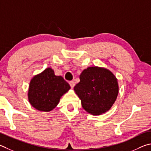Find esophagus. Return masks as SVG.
I'll return each instance as SVG.
<instances>
[{
  "label": "esophagus",
  "mask_w": 151,
  "mask_h": 151,
  "mask_svg": "<svg viewBox=\"0 0 151 151\" xmlns=\"http://www.w3.org/2000/svg\"><path fill=\"white\" fill-rule=\"evenodd\" d=\"M68 83H69L70 87L72 88H73L74 86H75V82H74V81H70Z\"/></svg>",
  "instance_id": "obj_1"
}]
</instances>
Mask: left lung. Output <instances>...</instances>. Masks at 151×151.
Returning <instances> with one entry per match:
<instances>
[{"label": "left lung", "instance_id": "1", "mask_svg": "<svg viewBox=\"0 0 151 151\" xmlns=\"http://www.w3.org/2000/svg\"><path fill=\"white\" fill-rule=\"evenodd\" d=\"M74 90L85 111L98 116L109 110L119 93L117 79L108 68L90 67L80 75V82Z\"/></svg>", "mask_w": 151, "mask_h": 151}]
</instances>
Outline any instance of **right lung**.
<instances>
[{
    "label": "right lung",
    "mask_w": 151,
    "mask_h": 151,
    "mask_svg": "<svg viewBox=\"0 0 151 151\" xmlns=\"http://www.w3.org/2000/svg\"><path fill=\"white\" fill-rule=\"evenodd\" d=\"M70 89L61 76H56L48 67L33 76L29 82L28 98L29 104L38 111L49 112L58 105L60 99Z\"/></svg>",
    "instance_id": "obj_1"
}]
</instances>
